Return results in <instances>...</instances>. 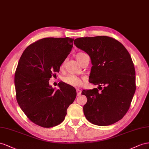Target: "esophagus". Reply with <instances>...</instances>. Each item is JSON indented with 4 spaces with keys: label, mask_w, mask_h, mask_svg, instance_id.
Listing matches in <instances>:
<instances>
[{
    "label": "esophagus",
    "mask_w": 149,
    "mask_h": 149,
    "mask_svg": "<svg viewBox=\"0 0 149 149\" xmlns=\"http://www.w3.org/2000/svg\"><path fill=\"white\" fill-rule=\"evenodd\" d=\"M81 93H82V91H81V90H80V89H77V95L78 96H79V95H81Z\"/></svg>",
    "instance_id": "esophagus-1"
}]
</instances>
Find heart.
I'll use <instances>...</instances> for the list:
<instances>
[{"instance_id": "obj_1", "label": "heart", "mask_w": 149, "mask_h": 149, "mask_svg": "<svg viewBox=\"0 0 149 149\" xmlns=\"http://www.w3.org/2000/svg\"><path fill=\"white\" fill-rule=\"evenodd\" d=\"M85 55H86V54H84V53H78L76 54V56H75L76 59H77V61L79 63L80 61H81V60ZM63 65V64H62V65ZM63 81H64L66 84L70 85V86H71L75 87L81 86L83 84V81L81 79H80L79 77H77V76L72 75H67V77H64V79H63Z\"/></svg>"}]
</instances>
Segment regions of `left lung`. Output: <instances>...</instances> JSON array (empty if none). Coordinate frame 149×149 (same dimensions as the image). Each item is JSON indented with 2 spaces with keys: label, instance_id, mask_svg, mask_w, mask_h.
Instances as JSON below:
<instances>
[{
  "label": "left lung",
  "instance_id": "8db88e82",
  "mask_svg": "<svg viewBox=\"0 0 149 149\" xmlns=\"http://www.w3.org/2000/svg\"><path fill=\"white\" fill-rule=\"evenodd\" d=\"M74 44L90 56L89 82L101 90L82 91L87 98L83 107L85 116L93 124L112 125L128 111L135 92V72L130 54L120 42L107 36L77 38Z\"/></svg>",
  "mask_w": 149,
  "mask_h": 149
}]
</instances>
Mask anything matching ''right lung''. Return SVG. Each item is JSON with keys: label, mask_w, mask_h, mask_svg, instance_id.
Instances as JSON below:
<instances>
[{"label": "right lung", "mask_w": 149, "mask_h": 149, "mask_svg": "<svg viewBox=\"0 0 149 149\" xmlns=\"http://www.w3.org/2000/svg\"><path fill=\"white\" fill-rule=\"evenodd\" d=\"M73 41L69 37L42 39L28 46L18 62L14 77L17 101L29 120L40 127L62 123L77 95L69 84L61 82L56 90L49 82L70 54Z\"/></svg>", "instance_id": "add662e5"}]
</instances>
